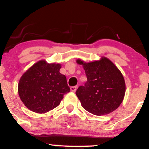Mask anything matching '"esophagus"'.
<instances>
[{
  "instance_id": "esophagus-1",
  "label": "esophagus",
  "mask_w": 149,
  "mask_h": 149,
  "mask_svg": "<svg viewBox=\"0 0 149 149\" xmlns=\"http://www.w3.org/2000/svg\"><path fill=\"white\" fill-rule=\"evenodd\" d=\"M77 88H78V86H72L71 87V90L72 92H76V90H77Z\"/></svg>"
}]
</instances>
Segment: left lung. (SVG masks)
<instances>
[{"label": "left lung", "mask_w": 149, "mask_h": 149, "mask_svg": "<svg viewBox=\"0 0 149 149\" xmlns=\"http://www.w3.org/2000/svg\"><path fill=\"white\" fill-rule=\"evenodd\" d=\"M86 74L87 82L80 86L76 94L83 107L94 115L104 116L115 111L122 103L125 83L122 73L107 57L85 63L80 59Z\"/></svg>", "instance_id": "1"}]
</instances>
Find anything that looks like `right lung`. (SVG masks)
Masks as SVG:
<instances>
[{
  "mask_svg": "<svg viewBox=\"0 0 149 149\" xmlns=\"http://www.w3.org/2000/svg\"><path fill=\"white\" fill-rule=\"evenodd\" d=\"M60 69L59 64L40 60L22 75L18 93L29 110L45 113L59 106L64 95L70 92L66 76L59 72Z\"/></svg>",
  "mask_w": 149,
  "mask_h": 149,
  "instance_id": "obj_1",
  "label": "right lung"
}]
</instances>
